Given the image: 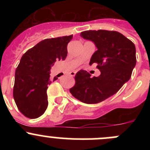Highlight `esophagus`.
Returning <instances> with one entry per match:
<instances>
[{
  "label": "esophagus",
  "instance_id": "obj_1",
  "mask_svg": "<svg viewBox=\"0 0 150 150\" xmlns=\"http://www.w3.org/2000/svg\"><path fill=\"white\" fill-rule=\"evenodd\" d=\"M75 74H76V72H71L70 73H69V75H70L71 76L73 77V76H75Z\"/></svg>",
  "mask_w": 150,
  "mask_h": 150
}]
</instances>
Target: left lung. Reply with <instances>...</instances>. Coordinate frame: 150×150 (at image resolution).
I'll use <instances>...</instances> for the list:
<instances>
[{
	"instance_id": "obj_1",
	"label": "left lung",
	"mask_w": 150,
	"mask_h": 150,
	"mask_svg": "<svg viewBox=\"0 0 150 150\" xmlns=\"http://www.w3.org/2000/svg\"><path fill=\"white\" fill-rule=\"evenodd\" d=\"M81 36L97 48L89 64L96 63L101 74L91 78L87 71L81 69L75 75V84L69 91L83 103L97 104L117 93L129 81L137 64L136 47L117 31L87 30Z\"/></svg>"
}]
</instances>
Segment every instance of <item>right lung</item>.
<instances>
[{"mask_svg":"<svg viewBox=\"0 0 150 150\" xmlns=\"http://www.w3.org/2000/svg\"><path fill=\"white\" fill-rule=\"evenodd\" d=\"M73 35L48 38L29 49L21 58L15 72L13 96L19 111L35 119L48 107L46 91L51 83L50 69L56 61L64 60L67 44ZM57 78H54L56 81Z\"/></svg>","mask_w":150,"mask_h":150,"instance_id":"add662e5","label":"right lung"}]
</instances>
